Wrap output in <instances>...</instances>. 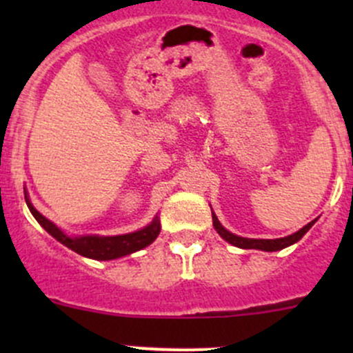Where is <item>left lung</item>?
I'll return each mask as SVG.
<instances>
[{
    "label": "left lung",
    "mask_w": 353,
    "mask_h": 353,
    "mask_svg": "<svg viewBox=\"0 0 353 353\" xmlns=\"http://www.w3.org/2000/svg\"><path fill=\"white\" fill-rule=\"evenodd\" d=\"M212 219H213V227H215V230L219 232V236L222 237L223 241H227L229 244L236 245V248H241V249H259V251H268V252L280 251V249L288 248V245L301 241L302 237L305 236V232H307V230L314 225L316 220H318V219L312 220V222H309L307 225L299 229L297 232L290 234V236L287 237H280V239H249V237H241V236H236V234L229 232V230L219 222V219H216V215L213 212H212Z\"/></svg>",
    "instance_id": "1"
}]
</instances>
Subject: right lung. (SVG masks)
Returning a JSON list of instances; mask_svg holds the SVG:
<instances>
[{
    "label": "right lung",
    "instance_id": "obj_1",
    "mask_svg": "<svg viewBox=\"0 0 353 353\" xmlns=\"http://www.w3.org/2000/svg\"><path fill=\"white\" fill-rule=\"evenodd\" d=\"M25 201H27L28 210L34 215V219L54 237L56 241H59L61 244H65L66 248H70L71 251L78 252V254L85 256V258L97 259V261H109V259H117L123 258V256L131 254V252H137L140 249L147 248L157 239V236L160 234V220L159 215L154 216L150 223L143 229L137 230V232L123 234V236H97V234H85V236H68L66 232H63L56 223H52L51 220L46 219L42 213H39L34 208V205L28 199L27 191H25Z\"/></svg>",
    "mask_w": 353,
    "mask_h": 353
}]
</instances>
